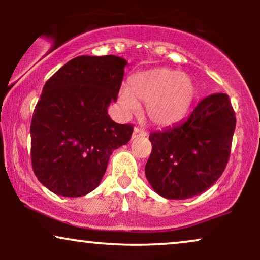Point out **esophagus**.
Listing matches in <instances>:
<instances>
[{"label":"esophagus","mask_w":260,"mask_h":260,"mask_svg":"<svg viewBox=\"0 0 260 260\" xmlns=\"http://www.w3.org/2000/svg\"><path fill=\"white\" fill-rule=\"evenodd\" d=\"M145 136H147V132H145L144 129H142V128L136 127L133 129V133H132V138L133 139L138 138V137H145Z\"/></svg>","instance_id":"esophagus-1"}]
</instances>
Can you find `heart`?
<instances>
[{
  "mask_svg": "<svg viewBox=\"0 0 260 260\" xmlns=\"http://www.w3.org/2000/svg\"><path fill=\"white\" fill-rule=\"evenodd\" d=\"M197 95V85L178 70L160 67L140 72L128 82V89L118 94V104L127 115L145 105L147 117L156 126H170L188 112Z\"/></svg>",
  "mask_w": 260,
  "mask_h": 260,
  "instance_id": "1",
  "label": "heart"
}]
</instances>
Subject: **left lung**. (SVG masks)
Segmentation results:
<instances>
[{
    "mask_svg": "<svg viewBox=\"0 0 260 260\" xmlns=\"http://www.w3.org/2000/svg\"><path fill=\"white\" fill-rule=\"evenodd\" d=\"M235 127L229 95L219 92L199 101L187 120L150 133L145 176L153 189L178 201L209 189L228 165Z\"/></svg>",
    "mask_w": 260,
    "mask_h": 260,
    "instance_id": "8db88e82",
    "label": "left lung"
}]
</instances>
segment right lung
<instances>
[{
  "label": "right lung",
  "instance_id": "obj_1",
  "mask_svg": "<svg viewBox=\"0 0 260 260\" xmlns=\"http://www.w3.org/2000/svg\"><path fill=\"white\" fill-rule=\"evenodd\" d=\"M127 61L78 56L44 85L30 124L31 165L52 193L82 197L100 184L110 155L129 142L131 124L110 118Z\"/></svg>",
  "mask_w": 260,
  "mask_h": 260
}]
</instances>
